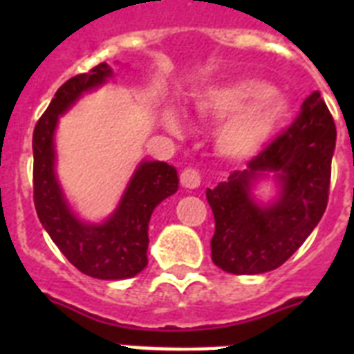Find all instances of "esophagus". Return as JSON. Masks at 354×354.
<instances>
[{"instance_id": "34e87169", "label": "esophagus", "mask_w": 354, "mask_h": 354, "mask_svg": "<svg viewBox=\"0 0 354 354\" xmlns=\"http://www.w3.org/2000/svg\"><path fill=\"white\" fill-rule=\"evenodd\" d=\"M180 182L185 189H196L200 187V174L198 171H194V169H185L180 174Z\"/></svg>"}]
</instances>
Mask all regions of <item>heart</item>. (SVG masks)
<instances>
[{
  "label": "heart",
  "mask_w": 354,
  "mask_h": 354,
  "mask_svg": "<svg viewBox=\"0 0 354 354\" xmlns=\"http://www.w3.org/2000/svg\"><path fill=\"white\" fill-rule=\"evenodd\" d=\"M193 112L205 121H222L216 130L218 154L230 161L257 156L283 130L292 104L274 86L255 77H239L209 82L193 93ZM161 122L172 133L183 132V122L174 106H163Z\"/></svg>",
  "instance_id": "1"
}]
</instances>
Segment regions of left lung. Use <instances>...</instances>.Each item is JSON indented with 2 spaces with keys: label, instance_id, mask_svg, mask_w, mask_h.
Returning <instances> with one entry per match:
<instances>
[{
  "label": "left lung",
  "instance_id": "obj_1",
  "mask_svg": "<svg viewBox=\"0 0 354 354\" xmlns=\"http://www.w3.org/2000/svg\"><path fill=\"white\" fill-rule=\"evenodd\" d=\"M336 127L319 91L301 113L244 171L207 189L215 215L211 259L227 274L255 275L279 268L318 226L327 207ZM274 179L278 194L259 203L252 191Z\"/></svg>",
  "mask_w": 354,
  "mask_h": 354
}]
</instances>
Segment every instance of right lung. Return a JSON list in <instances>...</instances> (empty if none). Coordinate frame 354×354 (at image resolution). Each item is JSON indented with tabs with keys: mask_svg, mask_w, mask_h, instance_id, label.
I'll return each mask as SVG.
<instances>
[{
	"mask_svg": "<svg viewBox=\"0 0 354 354\" xmlns=\"http://www.w3.org/2000/svg\"><path fill=\"white\" fill-rule=\"evenodd\" d=\"M112 77V68L99 64L90 73L77 75L58 88L32 133V180L38 218L69 263L95 279L118 281L138 275L149 263L150 216L156 205L178 191V172L165 161L143 160L108 218L88 222L71 209L57 174L58 119L84 93L101 88Z\"/></svg>",
	"mask_w": 354,
	"mask_h": 354,
	"instance_id": "right-lung-1",
	"label": "right lung"
}]
</instances>
